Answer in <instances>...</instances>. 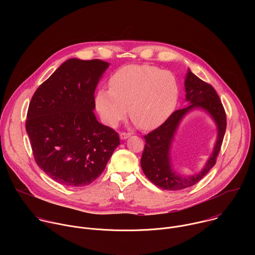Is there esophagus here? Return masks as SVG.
Returning <instances> with one entry per match:
<instances>
[{"label": "esophagus", "instance_id": "34e87169", "mask_svg": "<svg viewBox=\"0 0 255 255\" xmlns=\"http://www.w3.org/2000/svg\"><path fill=\"white\" fill-rule=\"evenodd\" d=\"M119 136H120L121 140H126V139H128L131 136V134L130 133H126V132H122V133H120Z\"/></svg>", "mask_w": 255, "mask_h": 255}]
</instances>
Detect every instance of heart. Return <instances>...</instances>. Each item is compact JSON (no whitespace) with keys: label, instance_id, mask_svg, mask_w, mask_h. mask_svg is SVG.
Here are the masks:
<instances>
[{"label":"heart","instance_id":"b5f03b06","mask_svg":"<svg viewBox=\"0 0 255 255\" xmlns=\"http://www.w3.org/2000/svg\"><path fill=\"white\" fill-rule=\"evenodd\" d=\"M110 89H100L95 107L101 120L116 127L128 112L134 124L144 130L162 125L173 112L178 87L168 71L151 65H127L112 75Z\"/></svg>","mask_w":255,"mask_h":255}]
</instances>
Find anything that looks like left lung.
Wrapping results in <instances>:
<instances>
[{
	"instance_id": "obj_1",
	"label": "left lung",
	"mask_w": 255,
	"mask_h": 255,
	"mask_svg": "<svg viewBox=\"0 0 255 255\" xmlns=\"http://www.w3.org/2000/svg\"><path fill=\"white\" fill-rule=\"evenodd\" d=\"M185 101L189 106L173 112L158 128L145 135V147L141 157L144 174L158 188L166 191H178L196 185L215 165L226 131V114L214 88L203 82L190 68L185 78ZM200 110L207 113L217 128V138L212 153L203 168L189 176L176 173L171 162V147L177 129L182 119L191 112Z\"/></svg>"
}]
</instances>
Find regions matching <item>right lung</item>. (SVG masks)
Here are the masks:
<instances>
[{
    "mask_svg": "<svg viewBox=\"0 0 255 255\" xmlns=\"http://www.w3.org/2000/svg\"><path fill=\"white\" fill-rule=\"evenodd\" d=\"M109 66L100 59L69 58L31 99L26 131L35 161L60 185L92 184L120 144L94 113L95 90Z\"/></svg>",
    "mask_w": 255,
    "mask_h": 255,
    "instance_id": "obj_1",
    "label": "right lung"
}]
</instances>
